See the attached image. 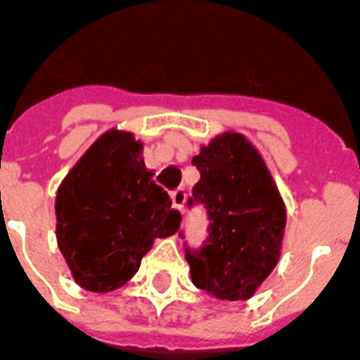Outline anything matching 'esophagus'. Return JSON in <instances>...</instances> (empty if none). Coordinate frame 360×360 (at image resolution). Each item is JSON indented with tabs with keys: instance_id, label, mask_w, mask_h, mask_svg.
<instances>
[{
	"instance_id": "1",
	"label": "esophagus",
	"mask_w": 360,
	"mask_h": 360,
	"mask_svg": "<svg viewBox=\"0 0 360 360\" xmlns=\"http://www.w3.org/2000/svg\"><path fill=\"white\" fill-rule=\"evenodd\" d=\"M172 202L175 210H183L185 208V202H187V193L183 188H177L172 193Z\"/></svg>"
}]
</instances>
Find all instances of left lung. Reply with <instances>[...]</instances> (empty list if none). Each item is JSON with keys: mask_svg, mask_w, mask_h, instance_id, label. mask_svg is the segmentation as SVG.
Here are the masks:
<instances>
[{"mask_svg": "<svg viewBox=\"0 0 360 360\" xmlns=\"http://www.w3.org/2000/svg\"><path fill=\"white\" fill-rule=\"evenodd\" d=\"M200 181L187 206H202L208 237L185 241V258L198 289L224 301H243L276 268L285 208L262 158L241 134L227 133L193 158ZM185 239V231H181Z\"/></svg>", "mask_w": 360, "mask_h": 360, "instance_id": "left-lung-1", "label": "left lung"}]
</instances>
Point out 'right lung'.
Here are the masks:
<instances>
[{
    "label": "right lung",
    "instance_id": "obj_1",
    "mask_svg": "<svg viewBox=\"0 0 360 360\" xmlns=\"http://www.w3.org/2000/svg\"><path fill=\"white\" fill-rule=\"evenodd\" d=\"M131 133L110 131L61 183L58 243L77 283L108 293L133 278L156 237L181 226V212L154 183Z\"/></svg>",
    "mask_w": 360,
    "mask_h": 360
}]
</instances>
